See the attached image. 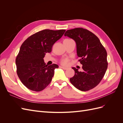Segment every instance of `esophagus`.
I'll list each match as a JSON object with an SVG mask.
<instances>
[{
	"label": "esophagus",
	"mask_w": 123,
	"mask_h": 123,
	"mask_svg": "<svg viewBox=\"0 0 123 123\" xmlns=\"http://www.w3.org/2000/svg\"><path fill=\"white\" fill-rule=\"evenodd\" d=\"M61 68H62V69H64V70H67V69H68V68L65 67H61Z\"/></svg>",
	"instance_id": "esophagus-1"
}]
</instances>
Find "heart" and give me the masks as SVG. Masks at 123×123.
<instances>
[{
    "label": "heart",
    "mask_w": 123,
    "mask_h": 123,
    "mask_svg": "<svg viewBox=\"0 0 123 123\" xmlns=\"http://www.w3.org/2000/svg\"><path fill=\"white\" fill-rule=\"evenodd\" d=\"M69 59L68 58H63L62 60L61 61V64L62 65H64V66H67L68 65L69 62Z\"/></svg>",
    "instance_id": "b5f03b06"
}]
</instances>
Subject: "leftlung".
Masks as SVG:
<instances>
[{
    "instance_id": "8db88e82",
    "label": "left lung",
    "mask_w": 123,
    "mask_h": 123,
    "mask_svg": "<svg viewBox=\"0 0 123 123\" xmlns=\"http://www.w3.org/2000/svg\"><path fill=\"white\" fill-rule=\"evenodd\" d=\"M64 35L75 40L78 61L83 65L81 72L72 68L75 74L70 78V82L80 90H90L99 84L106 73L108 62L105 48L94 34L82 28L68 30Z\"/></svg>"
}]
</instances>
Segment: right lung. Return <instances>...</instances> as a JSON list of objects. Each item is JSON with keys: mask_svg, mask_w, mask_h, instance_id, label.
<instances>
[{"mask_svg": "<svg viewBox=\"0 0 123 123\" xmlns=\"http://www.w3.org/2000/svg\"><path fill=\"white\" fill-rule=\"evenodd\" d=\"M65 30H43L29 36L21 44L16 58L17 75L28 89L39 92L45 89L52 79L56 64L46 65L43 57L50 53L54 43Z\"/></svg>", "mask_w": 123, "mask_h": 123, "instance_id": "obj_1", "label": "right lung"}]
</instances>
